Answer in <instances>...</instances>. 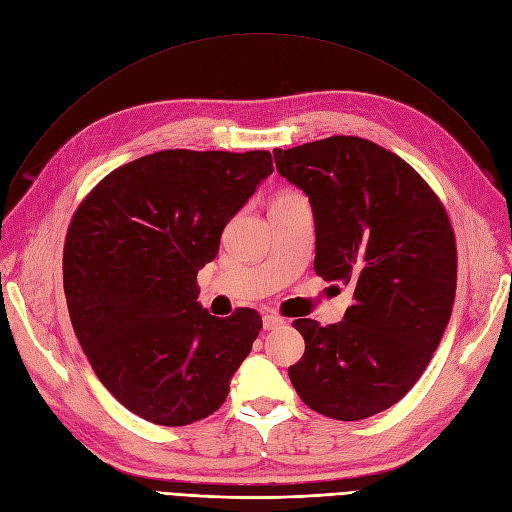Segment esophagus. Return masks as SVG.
Returning <instances> with one entry per match:
<instances>
[{"instance_id": "obj_1", "label": "esophagus", "mask_w": 512, "mask_h": 512, "mask_svg": "<svg viewBox=\"0 0 512 512\" xmlns=\"http://www.w3.org/2000/svg\"><path fill=\"white\" fill-rule=\"evenodd\" d=\"M281 324H284V320H281V317H279L277 313H264V315H262V326H264V330H275V328H279Z\"/></svg>"}]
</instances>
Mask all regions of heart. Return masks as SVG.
<instances>
[{
	"label": "heart",
	"instance_id": "b5f03b06",
	"mask_svg": "<svg viewBox=\"0 0 512 512\" xmlns=\"http://www.w3.org/2000/svg\"><path fill=\"white\" fill-rule=\"evenodd\" d=\"M292 199H303V197L301 195H294V192H284V195L277 197V201H292Z\"/></svg>",
	"mask_w": 512,
	"mask_h": 512
}]
</instances>
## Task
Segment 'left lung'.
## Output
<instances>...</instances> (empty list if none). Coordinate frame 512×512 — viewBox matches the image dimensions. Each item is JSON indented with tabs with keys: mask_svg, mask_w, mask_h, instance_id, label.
Instances as JSON below:
<instances>
[{
	"mask_svg": "<svg viewBox=\"0 0 512 512\" xmlns=\"http://www.w3.org/2000/svg\"><path fill=\"white\" fill-rule=\"evenodd\" d=\"M273 154L311 201L315 273L354 288L343 322H292L305 354L290 381L309 409L366 419L407 396L443 339L457 284L451 220L407 161L368 139L332 135Z\"/></svg>",
	"mask_w": 512,
	"mask_h": 512,
	"instance_id": "1",
	"label": "left lung"
}]
</instances>
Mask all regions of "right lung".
I'll return each instance as SVG.
<instances>
[{
  "label": "right lung",
  "mask_w": 512,
  "mask_h": 512,
  "mask_svg": "<svg viewBox=\"0 0 512 512\" xmlns=\"http://www.w3.org/2000/svg\"><path fill=\"white\" fill-rule=\"evenodd\" d=\"M271 173L267 150H161L105 175L74 211L63 248L74 332L108 392L156 426L218 411L252 351L258 311L209 315L197 273Z\"/></svg>",
  "instance_id": "right-lung-1"
}]
</instances>
